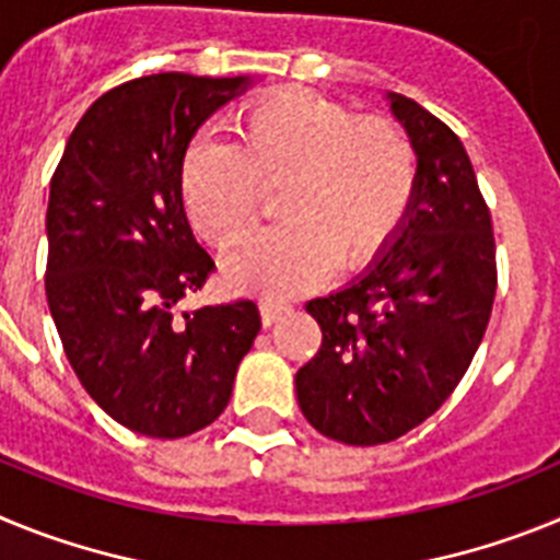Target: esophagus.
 <instances>
[{
  "label": "esophagus",
  "mask_w": 560,
  "mask_h": 560,
  "mask_svg": "<svg viewBox=\"0 0 560 560\" xmlns=\"http://www.w3.org/2000/svg\"><path fill=\"white\" fill-rule=\"evenodd\" d=\"M285 311H291V305L277 303V300H260V319H264L266 328H269V325H275L277 319L285 314Z\"/></svg>",
  "instance_id": "1"
}]
</instances>
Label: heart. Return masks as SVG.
Segmentation results:
<instances>
[{
    "label": "heart",
    "mask_w": 560,
    "mask_h": 560,
    "mask_svg": "<svg viewBox=\"0 0 560 560\" xmlns=\"http://www.w3.org/2000/svg\"><path fill=\"white\" fill-rule=\"evenodd\" d=\"M192 226L226 249L280 190L283 224L249 237L226 260L241 291L300 294L330 269L359 271L389 249L418 187V151L389 117L291 89L255 103L232 122V145L192 142L179 167Z\"/></svg>",
    "instance_id": "obj_1"
}]
</instances>
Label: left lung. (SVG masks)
Instances as JSON below:
<instances>
[{"label": "left lung", "instance_id": "1", "mask_svg": "<svg viewBox=\"0 0 560 560\" xmlns=\"http://www.w3.org/2000/svg\"><path fill=\"white\" fill-rule=\"evenodd\" d=\"M387 101L418 151L412 207L364 275L305 305L323 345L294 378L305 420L348 446L398 440L443 407L497 294L491 212L463 142L420 103Z\"/></svg>", "mask_w": 560, "mask_h": 560}]
</instances>
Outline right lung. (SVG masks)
<instances>
[{
	"mask_svg": "<svg viewBox=\"0 0 560 560\" xmlns=\"http://www.w3.org/2000/svg\"><path fill=\"white\" fill-rule=\"evenodd\" d=\"M249 78L160 72L97 97L49 182L47 303L97 407L145 438L210 427L260 330L252 300L179 311L212 275L182 201L192 133Z\"/></svg>",
	"mask_w": 560,
	"mask_h": 560,
	"instance_id": "add662e5",
	"label": "right lung"
}]
</instances>
